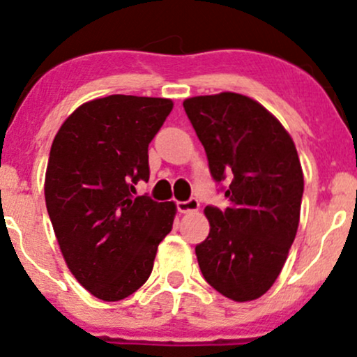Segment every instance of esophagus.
<instances>
[{
    "label": "esophagus",
    "instance_id": "1",
    "mask_svg": "<svg viewBox=\"0 0 357 357\" xmlns=\"http://www.w3.org/2000/svg\"><path fill=\"white\" fill-rule=\"evenodd\" d=\"M179 213H190V211H196L199 208V202L196 198H190L186 202H178L176 203Z\"/></svg>",
    "mask_w": 357,
    "mask_h": 357
}]
</instances>
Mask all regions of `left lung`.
<instances>
[{"label":"left lung","mask_w":357,"mask_h":357,"mask_svg":"<svg viewBox=\"0 0 357 357\" xmlns=\"http://www.w3.org/2000/svg\"><path fill=\"white\" fill-rule=\"evenodd\" d=\"M230 206L204 208L210 235L196 245L204 280L236 302L277 280L298 228L304 174L292 137L264 105L235 92L183 102Z\"/></svg>","instance_id":"1"}]
</instances>
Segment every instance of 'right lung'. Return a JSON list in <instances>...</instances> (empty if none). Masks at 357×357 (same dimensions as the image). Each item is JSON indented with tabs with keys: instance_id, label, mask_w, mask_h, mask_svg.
<instances>
[{
	"instance_id": "obj_1",
	"label": "right lung",
	"mask_w": 357,
	"mask_h": 357,
	"mask_svg": "<svg viewBox=\"0 0 357 357\" xmlns=\"http://www.w3.org/2000/svg\"><path fill=\"white\" fill-rule=\"evenodd\" d=\"M171 110L169 99L109 96L80 105L53 139L48 216L73 277L100 301L136 292L173 228V202L134 196L149 179L147 147Z\"/></svg>"
}]
</instances>
